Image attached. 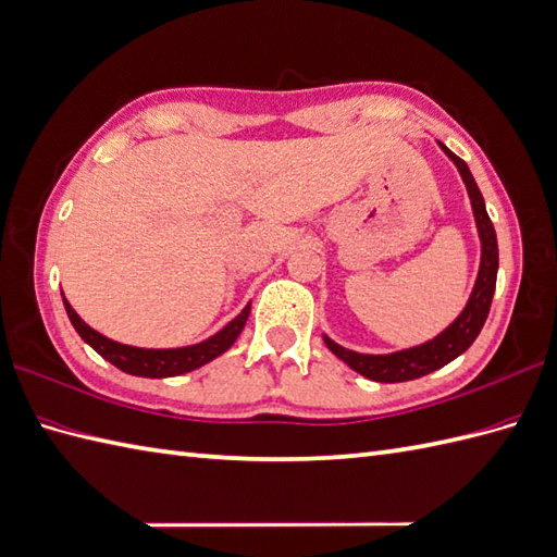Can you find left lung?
<instances>
[{
  "instance_id": "obj_1",
  "label": "left lung",
  "mask_w": 557,
  "mask_h": 557,
  "mask_svg": "<svg viewBox=\"0 0 557 557\" xmlns=\"http://www.w3.org/2000/svg\"><path fill=\"white\" fill-rule=\"evenodd\" d=\"M442 149L448 153V159L458 165V171L462 175V183L468 187V194L472 199V211L476 227H480V237H482V265H480V275H476V284L472 289V296L468 306L460 313V318L438 334L436 339L426 342L422 346L408 348V351H398L392 356H363L356 351H348V348L334 344L330 337H325V344L330 351L342 358L346 366H351L356 372L363 374L368 380L374 382H408V380H418L422 374H430L438 368H444L450 360L458 358L462 351H468L472 342L480 337V332L486 322L491 299H494L496 292V273H498V242H496V230L491 218L486 213L484 197L480 187H476L474 177L470 173L468 163H465L460 157H456L454 151Z\"/></svg>"
}]
</instances>
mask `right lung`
Listing matches in <instances>:
<instances>
[{"mask_svg": "<svg viewBox=\"0 0 557 557\" xmlns=\"http://www.w3.org/2000/svg\"><path fill=\"white\" fill-rule=\"evenodd\" d=\"M63 306H66V313L73 322L75 332L81 334V337L92 346L101 358H107L109 363H113L115 368L127 374H137V377H175V374H185L189 370L206 366L209 360L225 354L227 348L237 342L244 325H247V318L251 310V304H249L235 320L230 322L227 327H223L218 334H213L211 339H206L201 344L185 346V348H137V346H125V344L107 339L103 334L85 325L81 315L75 313L66 299H63Z\"/></svg>", "mask_w": 557, "mask_h": 557, "instance_id": "1", "label": "right lung"}]
</instances>
